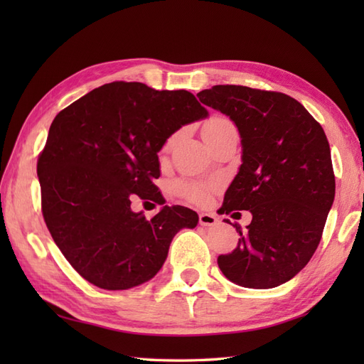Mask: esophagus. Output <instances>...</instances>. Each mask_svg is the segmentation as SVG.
<instances>
[{
	"mask_svg": "<svg viewBox=\"0 0 364 364\" xmlns=\"http://www.w3.org/2000/svg\"><path fill=\"white\" fill-rule=\"evenodd\" d=\"M198 222H200V225H203V227H214V225H218V223H219V219L215 218L214 214L202 213V214H200V218H198Z\"/></svg>",
	"mask_w": 364,
	"mask_h": 364,
	"instance_id": "esophagus-1",
	"label": "esophagus"
}]
</instances>
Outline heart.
I'll list each match as a JSON object with an SVG mask.
<instances>
[{
  "instance_id": "1",
  "label": "heart",
  "mask_w": 364,
  "mask_h": 364,
  "mask_svg": "<svg viewBox=\"0 0 364 364\" xmlns=\"http://www.w3.org/2000/svg\"><path fill=\"white\" fill-rule=\"evenodd\" d=\"M227 133H236V129L233 127V123H231L227 119H222V117L211 119L203 128L205 141H206V139L219 137V136H223ZM176 192H178V194L191 198V200H196V202H202V200L206 198L205 188L197 186V184H192V183H178L176 184Z\"/></svg>"
}]
</instances>
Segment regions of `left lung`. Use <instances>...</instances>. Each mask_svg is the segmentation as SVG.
<instances>
[{
    "instance_id": "obj_1",
    "label": "left lung",
    "mask_w": 364,
    "mask_h": 364,
    "mask_svg": "<svg viewBox=\"0 0 364 364\" xmlns=\"http://www.w3.org/2000/svg\"><path fill=\"white\" fill-rule=\"evenodd\" d=\"M197 97L230 117L242 145V164L220 213L250 211L252 222L245 230L235 223L241 237L218 258L222 274L252 289L289 282L318 249L335 200L327 136L297 100L280 92L227 84Z\"/></svg>"
}]
</instances>
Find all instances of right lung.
<instances>
[{"label": "right lung", "mask_w": 364, "mask_h": 364, "mask_svg": "<svg viewBox=\"0 0 364 364\" xmlns=\"http://www.w3.org/2000/svg\"><path fill=\"white\" fill-rule=\"evenodd\" d=\"M208 117L188 90L115 81L60 111L37 161L42 213L54 242L82 278L107 291L129 289L159 272L173 236L198 214L162 206L145 219L136 196L164 205L154 178L158 153L175 131Z\"/></svg>", "instance_id": "1"}]
</instances>
